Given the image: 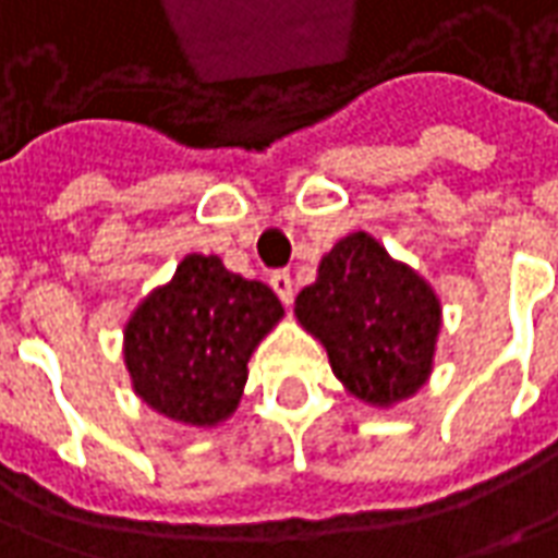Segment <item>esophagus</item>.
I'll return each instance as SVG.
<instances>
[{"mask_svg":"<svg viewBox=\"0 0 558 558\" xmlns=\"http://www.w3.org/2000/svg\"><path fill=\"white\" fill-rule=\"evenodd\" d=\"M271 290L278 292L280 302H283V305H290V302H292V278H290V271H275V275H271Z\"/></svg>","mask_w":558,"mask_h":558,"instance_id":"34e87169","label":"esophagus"}]
</instances>
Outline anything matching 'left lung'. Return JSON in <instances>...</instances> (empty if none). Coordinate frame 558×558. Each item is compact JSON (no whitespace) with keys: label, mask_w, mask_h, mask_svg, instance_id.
Listing matches in <instances>:
<instances>
[{"label":"left lung","mask_w":558,"mask_h":558,"mask_svg":"<svg viewBox=\"0 0 558 558\" xmlns=\"http://www.w3.org/2000/svg\"><path fill=\"white\" fill-rule=\"evenodd\" d=\"M295 317L329 353L356 399L389 408L432 374L441 302L414 268L396 263L368 232H353L319 259L299 292Z\"/></svg>","instance_id":"1"}]
</instances>
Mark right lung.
Here are the masks:
<instances>
[{
	"instance_id": "1",
	"label": "right lung",
	"mask_w": 558,
	"mask_h": 558,
	"mask_svg": "<svg viewBox=\"0 0 558 558\" xmlns=\"http://www.w3.org/2000/svg\"><path fill=\"white\" fill-rule=\"evenodd\" d=\"M283 317L278 295L232 275L220 256L190 253L123 329L132 387L186 426H217L239 408L247 362Z\"/></svg>"
}]
</instances>
